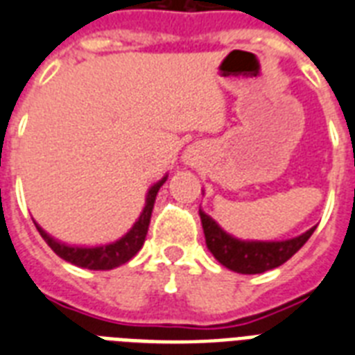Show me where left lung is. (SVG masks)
<instances>
[{
    "mask_svg": "<svg viewBox=\"0 0 355 355\" xmlns=\"http://www.w3.org/2000/svg\"><path fill=\"white\" fill-rule=\"evenodd\" d=\"M202 228H205L206 247L210 248L214 258L227 269L241 275H259L265 270L276 269L286 263L293 254H297L308 241L315 228H309L302 236L286 239V241H241L227 234L210 216L199 210Z\"/></svg>",
    "mask_w": 355,
    "mask_h": 355,
    "instance_id": "obj_1",
    "label": "left lung"
}]
</instances>
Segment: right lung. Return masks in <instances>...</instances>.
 I'll use <instances>...</instances> for the list:
<instances>
[{
    "mask_svg": "<svg viewBox=\"0 0 355 355\" xmlns=\"http://www.w3.org/2000/svg\"><path fill=\"white\" fill-rule=\"evenodd\" d=\"M166 178L167 177H164L160 182H156L149 189L144 211H141L138 221L134 223V227L121 239L110 243V245H101V247H73V245H66V243L53 239L38 225H36V228H38L40 236L44 237V241L51 247L53 252L60 256L62 259H66V261H69V263L92 270H110L114 267H119V265L127 263L130 258H134L139 248H141V245H144L147 230H149L150 214H153L156 193H158L162 184L166 182Z\"/></svg>",
    "mask_w": 355,
    "mask_h": 355,
    "instance_id": "add662e5",
    "label": "right lung"
}]
</instances>
